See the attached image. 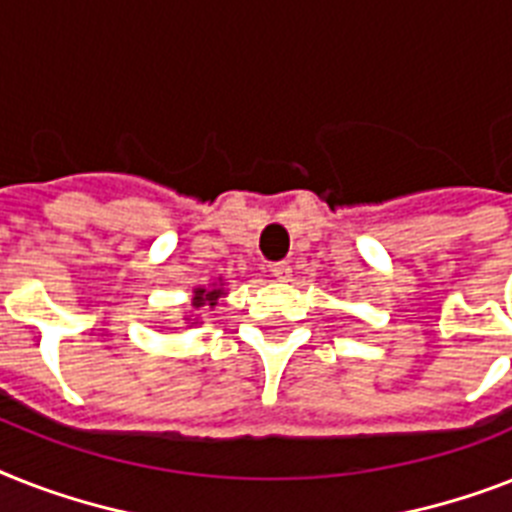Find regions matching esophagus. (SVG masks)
<instances>
[{
	"label": "esophagus",
	"mask_w": 512,
	"mask_h": 512,
	"mask_svg": "<svg viewBox=\"0 0 512 512\" xmlns=\"http://www.w3.org/2000/svg\"><path fill=\"white\" fill-rule=\"evenodd\" d=\"M270 276L276 281H289L292 278V265L289 263H273L270 265Z\"/></svg>",
	"instance_id": "esophagus-1"
}]
</instances>
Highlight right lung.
Here are the masks:
<instances>
[{"instance_id":"add662e5","label":"right lung","mask_w":512,"mask_h":512,"mask_svg":"<svg viewBox=\"0 0 512 512\" xmlns=\"http://www.w3.org/2000/svg\"><path fill=\"white\" fill-rule=\"evenodd\" d=\"M226 294H228V286L226 281H223V276L210 281L207 286L191 289V310L184 321L189 323V326H199V323H202V310H207V307L213 310V307L218 305V299L226 297Z\"/></svg>"}]
</instances>
